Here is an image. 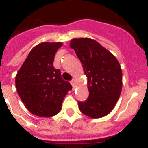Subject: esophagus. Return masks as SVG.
<instances>
[{
  "label": "esophagus",
  "mask_w": 148,
  "mask_h": 148,
  "mask_svg": "<svg viewBox=\"0 0 148 148\" xmlns=\"http://www.w3.org/2000/svg\"><path fill=\"white\" fill-rule=\"evenodd\" d=\"M70 84H72V86H73V88L75 89V87H76V84H75V79L73 78V79H72L71 81H70Z\"/></svg>",
  "instance_id": "esophagus-1"
}]
</instances>
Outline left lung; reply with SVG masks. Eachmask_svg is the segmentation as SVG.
Returning <instances> with one entry per match:
<instances>
[{
    "mask_svg": "<svg viewBox=\"0 0 148 148\" xmlns=\"http://www.w3.org/2000/svg\"><path fill=\"white\" fill-rule=\"evenodd\" d=\"M75 50L87 77L89 97L78 101L81 112L91 118H101L110 113L120 96L122 72L118 60L99 43L88 38H74Z\"/></svg>",
    "mask_w": 148,
    "mask_h": 148,
    "instance_id": "8db88e82",
    "label": "left lung"
}]
</instances>
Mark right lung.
Listing matches in <instances>:
<instances>
[{
	"label": "right lung",
	"mask_w": 148,
	"mask_h": 148,
	"mask_svg": "<svg viewBox=\"0 0 148 148\" xmlns=\"http://www.w3.org/2000/svg\"><path fill=\"white\" fill-rule=\"evenodd\" d=\"M62 43L44 42L30 51L17 73V92L30 113L52 117L61 110L70 82L63 80L60 70L53 66L55 55Z\"/></svg>",
	"instance_id": "obj_1"
}]
</instances>
